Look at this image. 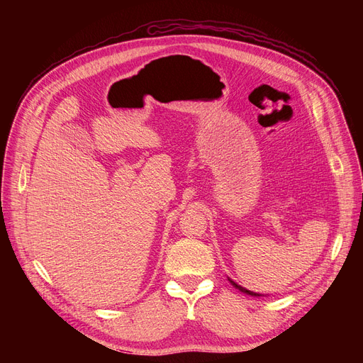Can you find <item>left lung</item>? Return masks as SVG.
Segmentation results:
<instances>
[{"mask_svg":"<svg viewBox=\"0 0 363 363\" xmlns=\"http://www.w3.org/2000/svg\"><path fill=\"white\" fill-rule=\"evenodd\" d=\"M230 283H232L233 286L238 288L239 291H242V292H245V294H248V295H256V296H259V294H255V292H251V291H248V289H245V288H242V286H239V284H236L233 280H230Z\"/></svg>","mask_w":363,"mask_h":363,"instance_id":"obj_1","label":"left lung"}]
</instances>
